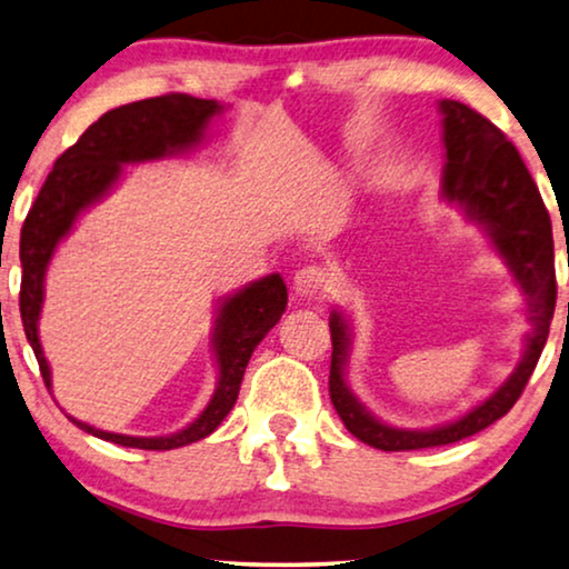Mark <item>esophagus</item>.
Returning <instances> with one entry per match:
<instances>
[{
  "mask_svg": "<svg viewBox=\"0 0 569 569\" xmlns=\"http://www.w3.org/2000/svg\"><path fill=\"white\" fill-rule=\"evenodd\" d=\"M292 287H295V295H300V298H306V300H323L326 295L331 292L329 274L318 267L300 269L298 274H295Z\"/></svg>",
  "mask_w": 569,
  "mask_h": 569,
  "instance_id": "1",
  "label": "esophagus"
}]
</instances>
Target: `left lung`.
Returning a JSON list of instances; mask_svg holds the SVG:
<instances>
[{"label": "left lung", "mask_w": 569, "mask_h": 569, "mask_svg": "<svg viewBox=\"0 0 569 569\" xmlns=\"http://www.w3.org/2000/svg\"><path fill=\"white\" fill-rule=\"evenodd\" d=\"M438 108L442 116V147H446L442 199L461 207L466 220L487 232L489 243L523 292L531 331L526 333L523 357L516 370L479 407L430 430H403L370 415L347 386L345 370L352 347V326L341 310H331V403L347 430L378 450L450 446L508 415L539 362L555 316L557 279L551 220L526 162L520 160L516 144L473 108L458 100H440Z\"/></svg>", "instance_id": "8db88e82"}]
</instances>
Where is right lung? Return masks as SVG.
I'll return each instance as SVG.
<instances>
[{"instance_id": "add662e5", "label": "right lung", "mask_w": 569, "mask_h": 569, "mask_svg": "<svg viewBox=\"0 0 569 569\" xmlns=\"http://www.w3.org/2000/svg\"><path fill=\"white\" fill-rule=\"evenodd\" d=\"M224 111L222 103L191 98L183 92L137 100L113 108L88 127V131L53 162V170L38 191L20 232V316L22 329L33 347L38 368L51 391V368L46 360L38 318L43 310L46 269L53 251L72 232L77 217L98 204L121 181L123 166L162 160L183 154L204 139L209 123ZM287 308V287L279 274H269L228 295L220 302L212 331V349L217 360V388L204 411L189 427L166 438H131V435L106 432L88 422L69 417L88 435L116 442L123 448L173 450L212 435L230 409L236 407L240 380L259 341L274 329Z\"/></svg>"}]
</instances>
